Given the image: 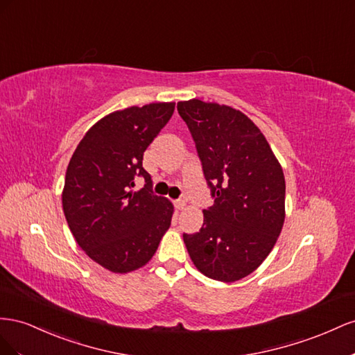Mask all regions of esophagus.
Returning <instances> with one entry per match:
<instances>
[{
	"mask_svg": "<svg viewBox=\"0 0 355 355\" xmlns=\"http://www.w3.org/2000/svg\"><path fill=\"white\" fill-rule=\"evenodd\" d=\"M184 207H186V200H183V199L175 200V208L177 209H184Z\"/></svg>",
	"mask_w": 355,
	"mask_h": 355,
	"instance_id": "obj_1",
	"label": "esophagus"
}]
</instances>
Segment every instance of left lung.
Returning <instances> with one entry per match:
<instances>
[{
  "mask_svg": "<svg viewBox=\"0 0 355 355\" xmlns=\"http://www.w3.org/2000/svg\"><path fill=\"white\" fill-rule=\"evenodd\" d=\"M178 114L195 141L214 205L196 234H183L198 270L234 282L254 272L281 234L286 180L260 129L239 110L181 101Z\"/></svg>",
  "mask_w": 355,
  "mask_h": 355,
  "instance_id": "8db88e82",
  "label": "left lung"
}]
</instances>
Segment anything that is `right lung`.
I'll return each mask as SVG.
<instances>
[{"label":"right lung","instance_id":"1","mask_svg":"<svg viewBox=\"0 0 355 355\" xmlns=\"http://www.w3.org/2000/svg\"><path fill=\"white\" fill-rule=\"evenodd\" d=\"M174 108L156 103L114 111L87 130L68 164L62 207L71 234L114 273L144 266L171 226L174 207L153 193L143 156ZM138 178L146 184L135 192Z\"/></svg>","mask_w":355,"mask_h":355}]
</instances>
